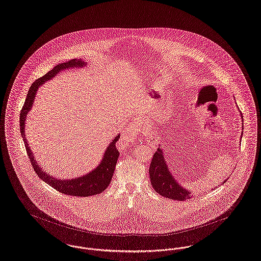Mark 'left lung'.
<instances>
[{
    "label": "left lung",
    "instance_id": "1",
    "mask_svg": "<svg viewBox=\"0 0 261 261\" xmlns=\"http://www.w3.org/2000/svg\"><path fill=\"white\" fill-rule=\"evenodd\" d=\"M240 115L242 118V130H244V123H243L244 119H243L242 114ZM242 136H243V131L241 134V138ZM149 177H150V182L152 185V188H154L157 193H159L163 197L172 199V200H177V201H185L187 199L192 197L191 195L192 191H189L187 188L181 187L177 182L175 177L172 175L171 171L169 170L166 159L164 157V151L160 145L158 146L156 152L153 154L150 166H149ZM227 179L228 178L224 179L222 181V185ZM219 187V186H218L217 188Z\"/></svg>",
    "mask_w": 261,
    "mask_h": 261
}]
</instances>
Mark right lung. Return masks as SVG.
<instances>
[{
    "instance_id": "1",
    "label": "right lung",
    "mask_w": 261,
    "mask_h": 261,
    "mask_svg": "<svg viewBox=\"0 0 261 261\" xmlns=\"http://www.w3.org/2000/svg\"><path fill=\"white\" fill-rule=\"evenodd\" d=\"M85 66H86V62L84 60L72 59L70 61H66V62L56 65L51 71L45 73L42 77L38 79L34 84H32L28 91L25 103L21 110L20 118H19L21 136L23 138L24 145L27 150V154L30 158L32 166L34 168L35 172L37 173V175L40 178H42L44 182L49 185L51 188H55L57 191L67 195L80 196V197L81 196L87 197V196L99 194L109 187L114 175L117 158L119 155V152L115 146V144L120 138V134L115 136L113 141L109 144V146L105 150L104 156L102 158L101 162L98 164L97 167L92 169V171L81 177H73L71 179L70 178L61 179V178H56L47 174L46 172H44L42 167L39 165V163L37 162L26 139L25 120H26V116L32 110L38 89L42 86V84L48 82L55 75H57L58 73H61L65 70L73 69V68H84Z\"/></svg>"
}]
</instances>
